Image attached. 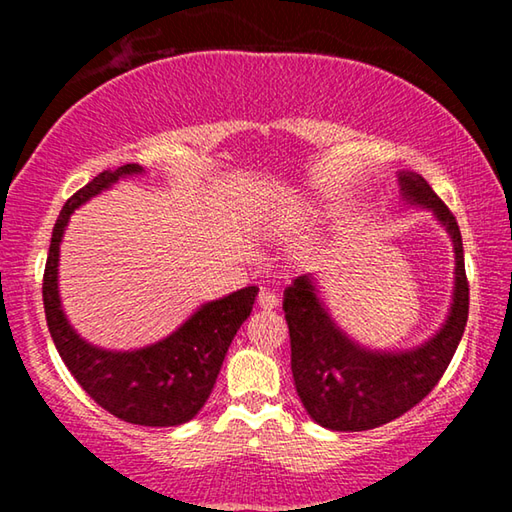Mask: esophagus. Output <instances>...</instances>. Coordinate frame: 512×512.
I'll return each instance as SVG.
<instances>
[{
    "label": "esophagus",
    "mask_w": 512,
    "mask_h": 512,
    "mask_svg": "<svg viewBox=\"0 0 512 512\" xmlns=\"http://www.w3.org/2000/svg\"><path fill=\"white\" fill-rule=\"evenodd\" d=\"M257 302H259V307H262V309H275L277 305H280V296H277V293H273V291H268V289H262V291H259Z\"/></svg>",
    "instance_id": "obj_1"
}]
</instances>
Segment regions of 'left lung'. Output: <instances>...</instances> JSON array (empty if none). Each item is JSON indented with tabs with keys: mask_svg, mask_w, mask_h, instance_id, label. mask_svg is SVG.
Listing matches in <instances>:
<instances>
[{
	"mask_svg": "<svg viewBox=\"0 0 512 512\" xmlns=\"http://www.w3.org/2000/svg\"><path fill=\"white\" fill-rule=\"evenodd\" d=\"M406 205L431 210L454 244V296L447 320L429 341L411 350H370L350 339L318 296L314 275L284 289V318L291 336V370L309 418L332 431H366L400 418L427 397L443 377L465 332L470 287L463 239L454 214L420 173L400 171Z\"/></svg>",
	"mask_w": 512,
	"mask_h": 512,
	"instance_id": "1",
	"label": "left lung"
}]
</instances>
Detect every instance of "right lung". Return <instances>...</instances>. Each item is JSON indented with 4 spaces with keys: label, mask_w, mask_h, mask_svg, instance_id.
<instances>
[{
    "label": "right lung",
    "mask_w": 512,
    "mask_h": 512,
    "mask_svg": "<svg viewBox=\"0 0 512 512\" xmlns=\"http://www.w3.org/2000/svg\"><path fill=\"white\" fill-rule=\"evenodd\" d=\"M140 164L108 169L79 189L60 210L42 280L49 334L60 359L101 409L142 427H178L203 409L237 329L255 305L257 287L205 302L167 339L140 350H106L81 339L60 305L58 257L69 216L121 178L140 176Z\"/></svg>",
    "instance_id": "obj_1"
}]
</instances>
